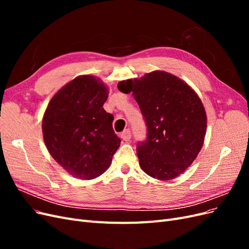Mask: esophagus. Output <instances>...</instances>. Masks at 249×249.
I'll return each mask as SVG.
<instances>
[{
	"instance_id": "obj_1",
	"label": "esophagus",
	"mask_w": 249,
	"mask_h": 249,
	"mask_svg": "<svg viewBox=\"0 0 249 249\" xmlns=\"http://www.w3.org/2000/svg\"><path fill=\"white\" fill-rule=\"evenodd\" d=\"M120 137H122L124 141H129L131 139V131L129 129L124 130L122 134H120Z\"/></svg>"
}]
</instances>
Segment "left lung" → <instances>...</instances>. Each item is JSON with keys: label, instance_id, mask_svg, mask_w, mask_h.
I'll return each mask as SVG.
<instances>
[{"label": "left lung", "instance_id": "1", "mask_svg": "<svg viewBox=\"0 0 249 249\" xmlns=\"http://www.w3.org/2000/svg\"><path fill=\"white\" fill-rule=\"evenodd\" d=\"M117 87L133 92L147 126L146 139L137 144L143 171L161 180L179 176L197 157L206 136L207 115L198 95L161 71L119 82Z\"/></svg>", "mask_w": 249, "mask_h": 249}]
</instances>
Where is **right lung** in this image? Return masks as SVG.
Here are the masks:
<instances>
[{"label": "right lung", "instance_id": "1", "mask_svg": "<svg viewBox=\"0 0 249 249\" xmlns=\"http://www.w3.org/2000/svg\"><path fill=\"white\" fill-rule=\"evenodd\" d=\"M108 89L92 76L71 81L53 96L42 120L43 139L71 176L92 179L106 171L120 144L114 116L104 110Z\"/></svg>", "mask_w": 249, "mask_h": 249}]
</instances>
